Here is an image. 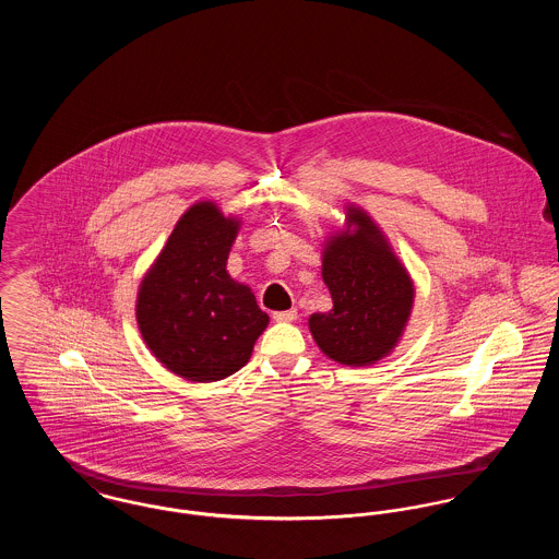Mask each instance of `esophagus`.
I'll use <instances>...</instances> for the list:
<instances>
[{"mask_svg": "<svg viewBox=\"0 0 559 559\" xmlns=\"http://www.w3.org/2000/svg\"><path fill=\"white\" fill-rule=\"evenodd\" d=\"M273 319L277 322H293L297 319V310L293 308V310H284V312H273Z\"/></svg>", "mask_w": 559, "mask_h": 559, "instance_id": "esophagus-1", "label": "esophagus"}]
</instances>
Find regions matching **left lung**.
Here are the masks:
<instances>
[{
    "mask_svg": "<svg viewBox=\"0 0 559 559\" xmlns=\"http://www.w3.org/2000/svg\"><path fill=\"white\" fill-rule=\"evenodd\" d=\"M359 230L335 237L322 258L333 308L310 317L320 350L346 366H370L399 342L413 308V282L390 245L361 211L348 213Z\"/></svg>",
    "mask_w": 559,
    "mask_h": 559,
    "instance_id": "left-lung-1",
    "label": "left lung"
}]
</instances>
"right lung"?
<instances>
[{"mask_svg":"<svg viewBox=\"0 0 559 559\" xmlns=\"http://www.w3.org/2000/svg\"><path fill=\"white\" fill-rule=\"evenodd\" d=\"M237 230L239 222L215 204L191 206L140 288L138 322L148 348L174 374L195 383L240 370L269 324L253 293L226 271Z\"/></svg>","mask_w":559,"mask_h":559,"instance_id":"right-lung-1","label":"right lung"}]
</instances>
